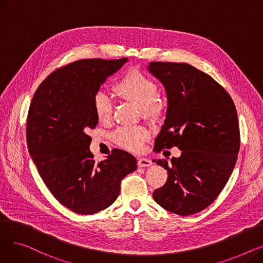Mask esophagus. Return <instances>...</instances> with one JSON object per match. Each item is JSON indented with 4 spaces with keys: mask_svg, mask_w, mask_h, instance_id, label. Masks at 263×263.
<instances>
[{
    "mask_svg": "<svg viewBox=\"0 0 263 263\" xmlns=\"http://www.w3.org/2000/svg\"><path fill=\"white\" fill-rule=\"evenodd\" d=\"M151 164H153V162L145 158H141L137 160V165H139L140 167H147V166H150Z\"/></svg>",
    "mask_w": 263,
    "mask_h": 263,
    "instance_id": "34e87169",
    "label": "esophagus"
}]
</instances>
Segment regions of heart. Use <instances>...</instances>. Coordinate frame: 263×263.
I'll return each mask as SVG.
<instances>
[{
    "instance_id": "obj_1",
    "label": "heart",
    "mask_w": 263,
    "mask_h": 263,
    "mask_svg": "<svg viewBox=\"0 0 263 263\" xmlns=\"http://www.w3.org/2000/svg\"><path fill=\"white\" fill-rule=\"evenodd\" d=\"M114 90L120 99L139 106L148 120L156 121L164 115L165 104L159 97L157 82L140 70L134 69L127 72L117 82ZM92 105L96 117L100 122L108 123L112 120L113 103L105 92H97ZM148 139V131L139 127H121L112 134L116 145L131 153H140Z\"/></svg>"
}]
</instances>
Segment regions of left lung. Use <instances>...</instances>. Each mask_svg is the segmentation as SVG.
Returning a JSON list of instances; mask_svg holds the SVG:
<instances>
[{
	"label": "left lung",
	"mask_w": 263,
	"mask_h": 263,
	"mask_svg": "<svg viewBox=\"0 0 263 263\" xmlns=\"http://www.w3.org/2000/svg\"><path fill=\"white\" fill-rule=\"evenodd\" d=\"M148 69L163 83L168 100L154 150H181L171 163L157 161L168 177L153 196L165 210L195 214L215 200L236 165L240 150L236 105L213 78L189 64L153 62Z\"/></svg>",
	"instance_id": "8db88e82"
}]
</instances>
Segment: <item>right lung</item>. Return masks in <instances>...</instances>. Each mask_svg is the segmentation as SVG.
<instances>
[{
    "instance_id": "1",
    "label": "right lung",
    "mask_w": 263,
    "mask_h": 263,
    "mask_svg": "<svg viewBox=\"0 0 263 263\" xmlns=\"http://www.w3.org/2000/svg\"><path fill=\"white\" fill-rule=\"evenodd\" d=\"M127 61L89 59L59 68L38 86L30 105V155L52 195L79 214L106 209L118 197L122 179L137 168L136 159L120 149L96 163L87 134L98 123L95 95Z\"/></svg>"
}]
</instances>
